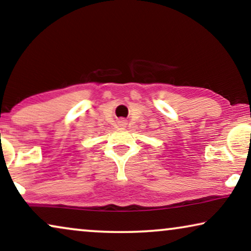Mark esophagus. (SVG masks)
<instances>
[{"mask_svg": "<svg viewBox=\"0 0 251 251\" xmlns=\"http://www.w3.org/2000/svg\"><path fill=\"white\" fill-rule=\"evenodd\" d=\"M119 126H126V121H125V120H120V121L118 122Z\"/></svg>", "mask_w": 251, "mask_h": 251, "instance_id": "1", "label": "esophagus"}]
</instances>
